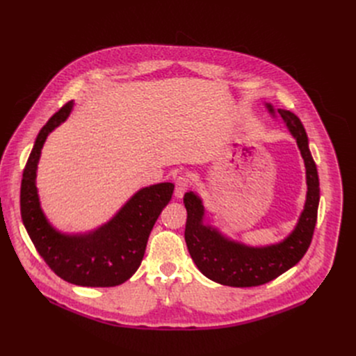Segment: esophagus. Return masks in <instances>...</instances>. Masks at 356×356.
<instances>
[{
	"label": "esophagus",
	"instance_id": "esophagus-1",
	"mask_svg": "<svg viewBox=\"0 0 356 356\" xmlns=\"http://www.w3.org/2000/svg\"><path fill=\"white\" fill-rule=\"evenodd\" d=\"M190 187V181L187 177H178L175 181V197L177 198H182L184 194L188 191Z\"/></svg>",
	"mask_w": 356,
	"mask_h": 356
}]
</instances>
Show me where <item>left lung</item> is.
<instances>
[{"label": "left lung", "mask_w": 356, "mask_h": 356, "mask_svg": "<svg viewBox=\"0 0 356 356\" xmlns=\"http://www.w3.org/2000/svg\"><path fill=\"white\" fill-rule=\"evenodd\" d=\"M265 107L273 117L278 114L282 118L297 142L306 166V202L296 227L285 239L274 245L249 246L227 238L217 227L207 225L204 222L206 209L202 200L193 191L185 194V242L190 255L202 275L222 285L257 286L275 280L304 257L312 243L317 222L320 187L317 168L309 149L307 133L294 113L282 108L275 110L269 103H265Z\"/></svg>", "instance_id": "obj_1"}]
</instances>
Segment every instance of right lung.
Instances as JSON below:
<instances>
[{
  "label": "right lung",
  "instance_id": "right-lung-1",
  "mask_svg": "<svg viewBox=\"0 0 356 356\" xmlns=\"http://www.w3.org/2000/svg\"><path fill=\"white\" fill-rule=\"evenodd\" d=\"M74 110L66 103L39 131L27 159L20 190V211L30 239L49 268L81 286H114L127 281L142 264L149 234L172 198V182L140 188L107 223L87 233H63L44 216L36 187L38 165L47 136Z\"/></svg>",
  "mask_w": 356,
  "mask_h": 356
}]
</instances>
